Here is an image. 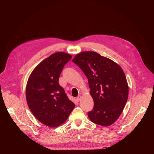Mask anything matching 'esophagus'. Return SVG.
<instances>
[{
  "mask_svg": "<svg viewBox=\"0 0 154 154\" xmlns=\"http://www.w3.org/2000/svg\"><path fill=\"white\" fill-rule=\"evenodd\" d=\"M81 98H82V96H78L76 97V100H77V102H79V101L80 100Z\"/></svg>",
  "mask_w": 154,
  "mask_h": 154,
  "instance_id": "34e87169",
  "label": "esophagus"
}]
</instances>
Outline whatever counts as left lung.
I'll use <instances>...</instances> for the list:
<instances>
[{
	"label": "left lung",
	"mask_w": 154,
	"mask_h": 154,
	"mask_svg": "<svg viewBox=\"0 0 154 154\" xmlns=\"http://www.w3.org/2000/svg\"><path fill=\"white\" fill-rule=\"evenodd\" d=\"M72 62L88 80L94 108L88 113L90 119L102 126L113 124L122 112L128 95L125 74L113 60L92 51L76 55Z\"/></svg>",
	"instance_id": "left-lung-1"
}]
</instances>
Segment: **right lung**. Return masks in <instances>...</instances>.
Returning <instances> with one entry per match:
<instances>
[{"label": "right lung", "instance_id": "1", "mask_svg": "<svg viewBox=\"0 0 154 154\" xmlns=\"http://www.w3.org/2000/svg\"><path fill=\"white\" fill-rule=\"evenodd\" d=\"M71 58L62 52L52 54L33 69L27 81L26 95L30 111L51 127L64 123L75 106L58 83L64 66Z\"/></svg>", "mask_w": 154, "mask_h": 154}]
</instances>
